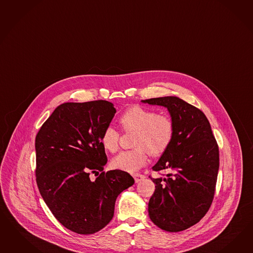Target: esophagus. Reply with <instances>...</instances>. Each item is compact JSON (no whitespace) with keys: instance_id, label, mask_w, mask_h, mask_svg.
Masks as SVG:
<instances>
[{"instance_id":"34e87169","label":"esophagus","mask_w":253,"mask_h":253,"mask_svg":"<svg viewBox=\"0 0 253 253\" xmlns=\"http://www.w3.org/2000/svg\"><path fill=\"white\" fill-rule=\"evenodd\" d=\"M144 178H145V176H144V175H142V174H139V173L133 174V178H134V180H135V182H136V183L140 182V181H142L143 179H144Z\"/></svg>"}]
</instances>
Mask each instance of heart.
<instances>
[{"instance_id": "1", "label": "heart", "mask_w": 253, "mask_h": 253, "mask_svg": "<svg viewBox=\"0 0 253 253\" xmlns=\"http://www.w3.org/2000/svg\"><path fill=\"white\" fill-rule=\"evenodd\" d=\"M119 123L124 132H135L131 150L123 151L111 161L114 169L135 172L147 162L148 152L152 157H160L168 150L175 135V124L171 117L158 114L154 109L134 105L123 112ZM121 133L108 126L101 134L105 150L115 153L120 147Z\"/></svg>"}]
</instances>
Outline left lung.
<instances>
[{
	"instance_id": "obj_1",
	"label": "left lung",
	"mask_w": 253,
	"mask_h": 253,
	"mask_svg": "<svg viewBox=\"0 0 253 253\" xmlns=\"http://www.w3.org/2000/svg\"><path fill=\"white\" fill-rule=\"evenodd\" d=\"M169 109L175 124L169 148L153 170L170 171L165 178H149L156 190L148 204L151 220L169 232L197 224L212 205L219 169V148L205 113L177 96L143 100Z\"/></svg>"
}]
</instances>
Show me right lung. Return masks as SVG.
<instances>
[{
    "label": "right lung",
    "instance_id": "1",
    "mask_svg": "<svg viewBox=\"0 0 253 253\" xmlns=\"http://www.w3.org/2000/svg\"><path fill=\"white\" fill-rule=\"evenodd\" d=\"M116 113L107 100L63 103L36 136V180L41 196L63 226L89 235L109 224L122 191L134 183L125 171L105 172L101 134ZM90 173L97 175L91 181Z\"/></svg>",
    "mask_w": 253,
    "mask_h": 253
}]
</instances>
